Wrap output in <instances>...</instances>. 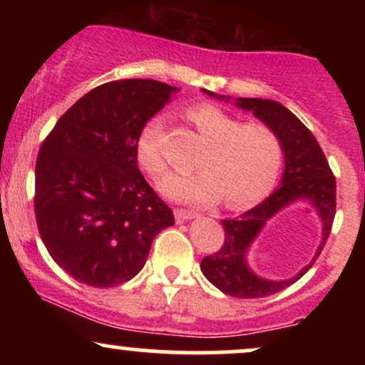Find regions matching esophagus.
Returning <instances> with one entry per match:
<instances>
[{
	"label": "esophagus",
	"mask_w": 365,
	"mask_h": 365,
	"mask_svg": "<svg viewBox=\"0 0 365 365\" xmlns=\"http://www.w3.org/2000/svg\"><path fill=\"white\" fill-rule=\"evenodd\" d=\"M197 216L199 215H197L195 211H192V209H177V211H175V217H177L178 223H183V221L192 220V217Z\"/></svg>",
	"instance_id": "1"
}]
</instances>
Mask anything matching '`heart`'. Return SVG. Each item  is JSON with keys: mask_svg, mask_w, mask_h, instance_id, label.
Instances as JSON below:
<instances>
[{"mask_svg": "<svg viewBox=\"0 0 365 365\" xmlns=\"http://www.w3.org/2000/svg\"><path fill=\"white\" fill-rule=\"evenodd\" d=\"M187 116L207 140L199 158L200 170L170 175L161 185L163 194L188 204H212L225 195L230 207H242L271 190L283 161L282 142L273 130L255 121L240 123L211 103L195 104ZM161 132L163 118L154 116L137 139V161L153 178L166 171Z\"/></svg>", "mask_w": 365, "mask_h": 365, "instance_id": "heart-1", "label": "heart"}]
</instances>
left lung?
Returning <instances> with one entry per match:
<instances>
[{"mask_svg": "<svg viewBox=\"0 0 365 365\" xmlns=\"http://www.w3.org/2000/svg\"><path fill=\"white\" fill-rule=\"evenodd\" d=\"M202 91L211 98L230 101L228 96ZM235 104L242 110L252 111L255 118L264 121L278 135L284 156L283 177L278 188L261 204L244 212L238 220L221 221L225 244L217 252L202 259L200 271L226 295L261 299L299 282L319 257L336 211V182L316 137L288 108L278 101L261 98H237ZM293 202H311L317 209L323 223L322 244L313 261L292 279L278 282L261 279L250 269L246 254L265 221Z\"/></svg>", "mask_w": 365, "mask_h": 365, "instance_id": "left-lung-1", "label": "left lung"}]
</instances>
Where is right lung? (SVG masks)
<instances>
[{
  "label": "right lung",
  "instance_id": "obj_1",
  "mask_svg": "<svg viewBox=\"0 0 365 365\" xmlns=\"http://www.w3.org/2000/svg\"><path fill=\"white\" fill-rule=\"evenodd\" d=\"M178 89L145 78L103 83L56 121L36 163L37 228L53 261L96 288L132 279L175 225L137 166L142 128Z\"/></svg>",
  "mask_w": 365,
  "mask_h": 365
}]
</instances>
